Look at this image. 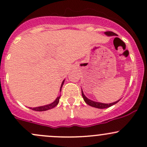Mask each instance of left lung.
<instances>
[{
  "mask_svg": "<svg viewBox=\"0 0 147 147\" xmlns=\"http://www.w3.org/2000/svg\"><path fill=\"white\" fill-rule=\"evenodd\" d=\"M105 34H106L107 36H115L116 34H115L113 32H105ZM82 95L83 98H84V101H85L86 103H87V104L89 105V106H92V107L97 108V109H106V108H109L110 107V106H113V105L115 104V103H117L119 101H117L111 103H100V102H96V101H92V100L86 98L85 95H84V93H83L82 90Z\"/></svg>",
  "mask_w": 147,
  "mask_h": 147,
  "instance_id": "1",
  "label": "left lung"
}]
</instances>
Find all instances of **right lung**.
Instances as JSON below:
<instances>
[{
  "instance_id": "obj_1",
  "label": "right lung",
  "mask_w": 147,
  "mask_h": 147,
  "mask_svg": "<svg viewBox=\"0 0 147 147\" xmlns=\"http://www.w3.org/2000/svg\"><path fill=\"white\" fill-rule=\"evenodd\" d=\"M64 82H65V80H63V82H62L61 86V89H60V91H61L62 86H63V83H64ZM60 97H61V96L57 97L56 99H55V101L53 102V103H50V104H48V105H46V106H39V107L29 108V109H32V110H33V111H44L49 110V109H53V108L55 107V106L58 105V103H59Z\"/></svg>"
}]
</instances>
